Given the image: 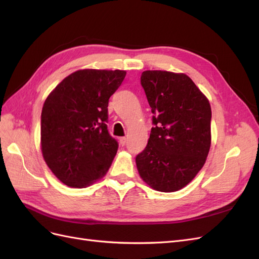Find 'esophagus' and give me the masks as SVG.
I'll list each match as a JSON object with an SVG mask.
<instances>
[{
  "label": "esophagus",
  "mask_w": 259,
  "mask_h": 259,
  "mask_svg": "<svg viewBox=\"0 0 259 259\" xmlns=\"http://www.w3.org/2000/svg\"><path fill=\"white\" fill-rule=\"evenodd\" d=\"M126 142H127V138L126 137H120L119 143H120L121 146H124L125 144H126Z\"/></svg>",
  "instance_id": "obj_1"
}]
</instances>
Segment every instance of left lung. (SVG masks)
<instances>
[{
  "mask_svg": "<svg viewBox=\"0 0 259 259\" xmlns=\"http://www.w3.org/2000/svg\"><path fill=\"white\" fill-rule=\"evenodd\" d=\"M140 83L154 126L136 156L138 173L156 191H178L197 176L208 155L209 101L185 73L147 70Z\"/></svg>",
  "mask_w": 259,
  "mask_h": 259,
  "instance_id": "left-lung-1",
  "label": "left lung"
}]
</instances>
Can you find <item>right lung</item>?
Instances as JSON below:
<instances>
[{
    "mask_svg": "<svg viewBox=\"0 0 259 259\" xmlns=\"http://www.w3.org/2000/svg\"><path fill=\"white\" fill-rule=\"evenodd\" d=\"M125 75L124 70H77L45 99L41 150L62 184L85 188L111 166L119 145L108 133V103Z\"/></svg>",
    "mask_w": 259,
    "mask_h": 259,
    "instance_id": "1",
    "label": "right lung"
}]
</instances>
